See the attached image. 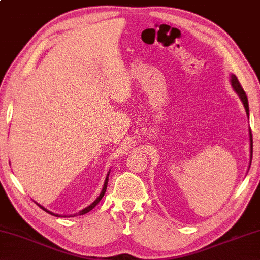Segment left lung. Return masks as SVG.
<instances>
[{
    "instance_id": "8db88e82",
    "label": "left lung",
    "mask_w": 260,
    "mask_h": 260,
    "mask_svg": "<svg viewBox=\"0 0 260 260\" xmlns=\"http://www.w3.org/2000/svg\"><path fill=\"white\" fill-rule=\"evenodd\" d=\"M231 84H232V86L234 88V90L238 92V95L240 96V99H241L243 105H244V109H246L247 115L249 117V104H248L247 95H246V92H244L242 86L240 85L238 78L234 76V75L231 76ZM249 134H250V164H251V159H252V135H251V130H249ZM249 168H250V165H249Z\"/></svg>"
}]
</instances>
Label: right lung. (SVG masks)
<instances>
[{"label":"right lung","mask_w":260,"mask_h":260,"mask_svg":"<svg viewBox=\"0 0 260 260\" xmlns=\"http://www.w3.org/2000/svg\"><path fill=\"white\" fill-rule=\"evenodd\" d=\"M109 175H110V172L107 173V175H106V179H105V182H104V187H103V190H102V192H101V194L99 196V197H97V199L95 200L94 203H92L90 206H88V207H86L85 209H82V210H80L79 213H78V215H84V214H86V213H88L89 212V210H91L92 208H94L97 204H99L100 202H101V199L104 197V194H105V191H106V187H107V182H109ZM37 204V203H36ZM39 207H41L43 210H45L46 213H48V214H51V215H54V216H58V215H56V214H54V213H52V212H50V210H47L46 208H44L43 206H41V205L39 204H37ZM75 215H77V214H75ZM75 215H73V216H75Z\"/></svg>","instance_id":"1"}]
</instances>
